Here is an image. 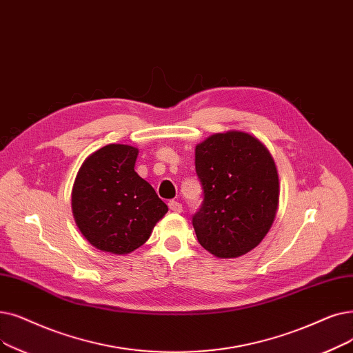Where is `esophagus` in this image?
I'll list each match as a JSON object with an SVG mask.
<instances>
[{
	"label": "esophagus",
	"instance_id": "obj_1",
	"mask_svg": "<svg viewBox=\"0 0 353 353\" xmlns=\"http://www.w3.org/2000/svg\"><path fill=\"white\" fill-rule=\"evenodd\" d=\"M168 208H170V210H173V212H176V213H180V212L183 210L181 203H179V202H176V201H170V202H168Z\"/></svg>",
	"mask_w": 353,
	"mask_h": 353
}]
</instances>
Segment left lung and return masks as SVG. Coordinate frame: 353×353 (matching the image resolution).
<instances>
[{"label":"left lung","instance_id":"1","mask_svg":"<svg viewBox=\"0 0 353 353\" xmlns=\"http://www.w3.org/2000/svg\"><path fill=\"white\" fill-rule=\"evenodd\" d=\"M203 201L192 216L199 243L218 258H236L264 239L279 206V174L255 137L228 131L196 145Z\"/></svg>","mask_w":353,"mask_h":353}]
</instances>
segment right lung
<instances>
[{"label":"right lung","mask_w":353,"mask_h":353,"mask_svg":"<svg viewBox=\"0 0 353 353\" xmlns=\"http://www.w3.org/2000/svg\"><path fill=\"white\" fill-rule=\"evenodd\" d=\"M139 150L110 144L90 154L72 190L76 225L95 248L128 254L150 238L168 208L150 183L135 173Z\"/></svg>","instance_id":"add662e5"}]
</instances>
